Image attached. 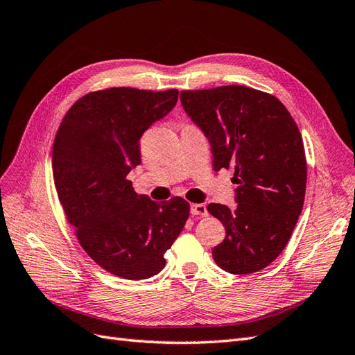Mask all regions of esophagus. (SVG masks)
Instances as JSON below:
<instances>
[{
	"instance_id": "obj_1",
	"label": "esophagus",
	"mask_w": 355,
	"mask_h": 355,
	"mask_svg": "<svg viewBox=\"0 0 355 355\" xmlns=\"http://www.w3.org/2000/svg\"><path fill=\"white\" fill-rule=\"evenodd\" d=\"M191 213L194 214V216H207L209 211L206 204H191Z\"/></svg>"
}]
</instances>
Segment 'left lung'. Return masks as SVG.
<instances>
[{
  "label": "left lung",
  "mask_w": 355,
  "mask_h": 355,
  "mask_svg": "<svg viewBox=\"0 0 355 355\" xmlns=\"http://www.w3.org/2000/svg\"><path fill=\"white\" fill-rule=\"evenodd\" d=\"M185 112L209 139L213 170L232 168L231 210H207L225 227L213 259L231 274H252L274 262L304 207L306 159L302 136L275 96L244 85L180 92Z\"/></svg>",
  "instance_id": "obj_1"
}]
</instances>
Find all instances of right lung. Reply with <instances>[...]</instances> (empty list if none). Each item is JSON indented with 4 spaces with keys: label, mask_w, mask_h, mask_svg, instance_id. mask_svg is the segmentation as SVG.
<instances>
[{
    "label": "right lung",
    "mask_w": 355,
    "mask_h": 355,
    "mask_svg": "<svg viewBox=\"0 0 355 355\" xmlns=\"http://www.w3.org/2000/svg\"><path fill=\"white\" fill-rule=\"evenodd\" d=\"M179 92L112 87L75 102L53 145V179L75 235L92 259L125 280L163 270L189 202L137 196L127 175L141 164L145 130L175 108Z\"/></svg>",
    "instance_id": "right-lung-1"
}]
</instances>
